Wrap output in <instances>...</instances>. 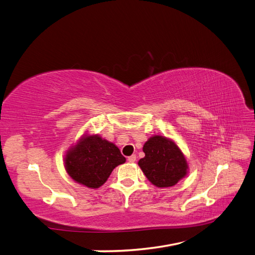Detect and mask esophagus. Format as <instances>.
I'll return each mask as SVG.
<instances>
[{
	"instance_id": "esophagus-1",
	"label": "esophagus",
	"mask_w": 255,
	"mask_h": 255,
	"mask_svg": "<svg viewBox=\"0 0 255 255\" xmlns=\"http://www.w3.org/2000/svg\"><path fill=\"white\" fill-rule=\"evenodd\" d=\"M128 160L129 161V163H134V161L136 160V155L135 154H133V155H130L128 157Z\"/></svg>"
}]
</instances>
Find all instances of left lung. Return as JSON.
<instances>
[{
    "label": "left lung",
    "instance_id": "8db88e82",
    "mask_svg": "<svg viewBox=\"0 0 255 255\" xmlns=\"http://www.w3.org/2000/svg\"><path fill=\"white\" fill-rule=\"evenodd\" d=\"M144 157L138 165L144 175L157 187H171L187 174L188 165L184 154L171 139L152 136L143 145Z\"/></svg>",
    "mask_w": 255,
    "mask_h": 255
}]
</instances>
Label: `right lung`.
I'll list each match as a JSON object with an SVG mask.
<instances>
[{"label":"right lung","instance_id":"1","mask_svg":"<svg viewBox=\"0 0 255 255\" xmlns=\"http://www.w3.org/2000/svg\"><path fill=\"white\" fill-rule=\"evenodd\" d=\"M126 161L117 145L98 135H86L68 150L65 168L72 179L89 188H99L112 171Z\"/></svg>","mask_w":255,"mask_h":255}]
</instances>
